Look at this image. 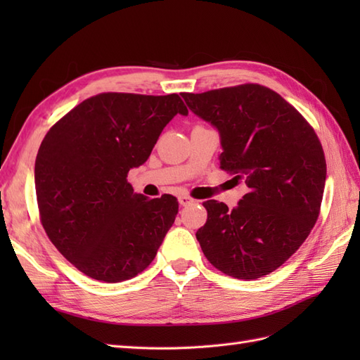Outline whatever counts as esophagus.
I'll use <instances>...</instances> for the list:
<instances>
[{"label": "esophagus", "instance_id": "obj_1", "mask_svg": "<svg viewBox=\"0 0 360 360\" xmlns=\"http://www.w3.org/2000/svg\"><path fill=\"white\" fill-rule=\"evenodd\" d=\"M195 201L192 200V198L190 196H187V195H181L179 196V204L181 205H190V204H193Z\"/></svg>", "mask_w": 360, "mask_h": 360}]
</instances>
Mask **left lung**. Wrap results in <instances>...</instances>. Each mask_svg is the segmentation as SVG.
Segmentation results:
<instances>
[{
  "instance_id": "left-lung-1",
  "label": "left lung",
  "mask_w": 360,
  "mask_h": 360,
  "mask_svg": "<svg viewBox=\"0 0 360 360\" xmlns=\"http://www.w3.org/2000/svg\"><path fill=\"white\" fill-rule=\"evenodd\" d=\"M182 97L218 128L219 167L249 187L232 210L215 200L202 202L207 221L196 238L205 258L233 278L274 272L308 238L320 213L326 160L314 128L258 83Z\"/></svg>"
}]
</instances>
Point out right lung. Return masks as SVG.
Masks as SVG:
<instances>
[{"mask_svg":"<svg viewBox=\"0 0 360 360\" xmlns=\"http://www.w3.org/2000/svg\"><path fill=\"white\" fill-rule=\"evenodd\" d=\"M188 110L178 94L102 93L46 133L35 159V192L46 235L88 277L119 283L155 259L174 223L178 200L134 193L127 181L159 134Z\"/></svg>","mask_w":360,"mask_h":360,"instance_id":"right-lung-1","label":"right lung"}]
</instances>
